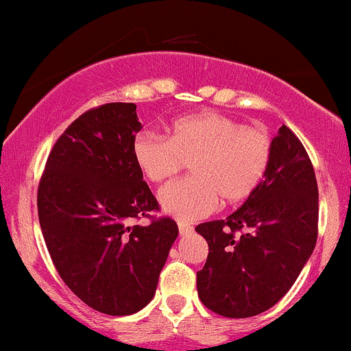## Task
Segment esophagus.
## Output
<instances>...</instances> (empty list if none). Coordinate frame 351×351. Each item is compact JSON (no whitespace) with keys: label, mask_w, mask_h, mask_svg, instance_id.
<instances>
[{"label":"esophagus","mask_w":351,"mask_h":351,"mask_svg":"<svg viewBox=\"0 0 351 351\" xmlns=\"http://www.w3.org/2000/svg\"><path fill=\"white\" fill-rule=\"evenodd\" d=\"M179 233L180 237H186V234L193 233V227L186 222H179Z\"/></svg>","instance_id":"esophagus-1"}]
</instances>
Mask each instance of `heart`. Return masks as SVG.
Returning <instances> with one entry per match:
<instances>
[{"label":"heart","instance_id":"b5f03b06","mask_svg":"<svg viewBox=\"0 0 351 351\" xmlns=\"http://www.w3.org/2000/svg\"><path fill=\"white\" fill-rule=\"evenodd\" d=\"M132 155L153 184L191 166L193 177L162 186L158 201L172 217L195 220L214 213L220 198L225 204L246 201L265 179L273 143L261 128L204 112L176 119L167 137L150 131L137 134Z\"/></svg>","mask_w":351,"mask_h":351}]
</instances>
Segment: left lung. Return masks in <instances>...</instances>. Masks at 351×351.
<instances>
[{
  "label": "left lung",
  "mask_w": 351,
  "mask_h": 351,
  "mask_svg": "<svg viewBox=\"0 0 351 351\" xmlns=\"http://www.w3.org/2000/svg\"><path fill=\"white\" fill-rule=\"evenodd\" d=\"M271 143L261 186L225 220L196 227L209 246L196 273L198 295L227 318L271 308L295 282L318 237V184L308 153L285 124Z\"/></svg>",
  "instance_id": "8db88e82"
}]
</instances>
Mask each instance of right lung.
<instances>
[{
	"instance_id": "obj_1",
	"label": "right lung",
	"mask_w": 351,
	"mask_h": 351,
	"mask_svg": "<svg viewBox=\"0 0 351 351\" xmlns=\"http://www.w3.org/2000/svg\"><path fill=\"white\" fill-rule=\"evenodd\" d=\"M136 105L90 108L57 138L38 186V217L56 270L86 305L112 316L142 310L179 228L153 219L160 204L132 155ZM151 223L129 226L132 218Z\"/></svg>"
}]
</instances>
